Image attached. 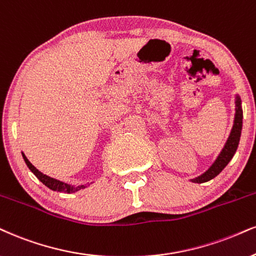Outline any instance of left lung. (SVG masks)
I'll return each mask as SVG.
<instances>
[{
	"label": "left lung",
	"mask_w": 256,
	"mask_h": 256,
	"mask_svg": "<svg viewBox=\"0 0 256 256\" xmlns=\"http://www.w3.org/2000/svg\"><path fill=\"white\" fill-rule=\"evenodd\" d=\"M236 112H235V120H234V126H232V132H230V135L226 140V146L222 150V152L216 159V162L212 164V166L206 172L203 173V174L197 176V178L192 179L194 182H209L212 178H215L216 176H218L222 170L228 165L232 158L234 156V154L238 150V142H240V136H241V130H242V109H241V100H240L238 96H236Z\"/></svg>",
	"instance_id": "obj_1"
}]
</instances>
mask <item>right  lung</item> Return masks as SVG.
<instances>
[{
  "mask_svg": "<svg viewBox=\"0 0 256 256\" xmlns=\"http://www.w3.org/2000/svg\"><path fill=\"white\" fill-rule=\"evenodd\" d=\"M22 156H24V162L27 164L28 168L32 172L36 174V176L39 180L42 182L44 185H46L47 188H51L53 191H58V192H64V194H74L76 191H80L82 188H86V185H78V186H72V185H68L66 184V182H62L60 180H56L54 178H51V176L44 174V173H41L39 170L36 168L30 162V160L27 159L26 156H24V153H22Z\"/></svg>",
  "mask_w": 256,
  "mask_h": 256,
  "instance_id": "right-lung-1",
  "label": "right lung"
}]
</instances>
